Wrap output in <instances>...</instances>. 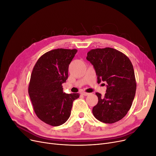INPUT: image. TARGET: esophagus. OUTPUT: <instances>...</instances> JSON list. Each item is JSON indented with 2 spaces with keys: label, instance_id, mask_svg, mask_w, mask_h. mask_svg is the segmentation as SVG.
Returning a JSON list of instances; mask_svg holds the SVG:
<instances>
[{
  "label": "esophagus",
  "instance_id": "1",
  "mask_svg": "<svg viewBox=\"0 0 156 156\" xmlns=\"http://www.w3.org/2000/svg\"><path fill=\"white\" fill-rule=\"evenodd\" d=\"M81 94H82V95H83V96H89V95L90 94V93H87V92H84V91H83V92H81Z\"/></svg>",
  "mask_w": 156,
  "mask_h": 156
}]
</instances>
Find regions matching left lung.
<instances>
[{
	"mask_svg": "<svg viewBox=\"0 0 156 156\" xmlns=\"http://www.w3.org/2000/svg\"><path fill=\"white\" fill-rule=\"evenodd\" d=\"M87 60L94 66L98 83H107L104 97L96 92L98 103L92 113L98 120L113 124L124 118L131 107L136 89L133 64L125 54L112 48L92 49Z\"/></svg>",
	"mask_w": 156,
	"mask_h": 156,
	"instance_id": "8db88e82",
	"label": "left lung"
}]
</instances>
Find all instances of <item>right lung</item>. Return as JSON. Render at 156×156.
I'll use <instances>...</instances> for the list:
<instances>
[{"mask_svg": "<svg viewBox=\"0 0 156 156\" xmlns=\"http://www.w3.org/2000/svg\"><path fill=\"white\" fill-rule=\"evenodd\" d=\"M76 49L58 48L45 53L32 69L29 94L37 117L44 123L58 126L70 117L73 101L78 93L66 94L62 83L68 78L69 65Z\"/></svg>", "mask_w": 156, "mask_h": 156, "instance_id": "1", "label": "right lung"}]
</instances>
